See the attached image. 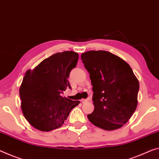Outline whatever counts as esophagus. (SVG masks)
Returning <instances> with one entry per match:
<instances>
[{"label":"esophagus","instance_id":"34e87169","mask_svg":"<svg viewBox=\"0 0 159 159\" xmlns=\"http://www.w3.org/2000/svg\"><path fill=\"white\" fill-rule=\"evenodd\" d=\"M88 101H89V100H88L87 99H82V100H81V102H82V103L88 102Z\"/></svg>","mask_w":159,"mask_h":159}]
</instances>
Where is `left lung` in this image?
Instances as JSON below:
<instances>
[{
    "label": "left lung",
    "instance_id": "8db88e82",
    "mask_svg": "<svg viewBox=\"0 0 159 159\" xmlns=\"http://www.w3.org/2000/svg\"><path fill=\"white\" fill-rule=\"evenodd\" d=\"M82 62L93 85L94 110L88 115L93 125L115 130L128 122L137 107L139 80L129 64L109 52L89 51Z\"/></svg>",
    "mask_w": 159,
    "mask_h": 159
}]
</instances>
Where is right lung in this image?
I'll list each match as a JSON object with an SVG mask.
<instances>
[{"label":"right lung","mask_w":159,"mask_h":159,"mask_svg":"<svg viewBox=\"0 0 159 159\" xmlns=\"http://www.w3.org/2000/svg\"><path fill=\"white\" fill-rule=\"evenodd\" d=\"M78 59V53L59 52L27 70L20 88L21 109L35 129L49 132L61 127L70 110L80 103L61 96L66 88L70 89L68 78Z\"/></svg>","instance_id":"1"}]
</instances>
